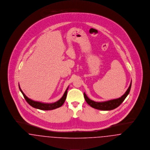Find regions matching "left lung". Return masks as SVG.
<instances>
[{"label":"left lung","mask_w":150,"mask_h":150,"mask_svg":"<svg viewBox=\"0 0 150 150\" xmlns=\"http://www.w3.org/2000/svg\"><path fill=\"white\" fill-rule=\"evenodd\" d=\"M131 84L132 82H131V84L125 93V94L122 96L121 97L117 98V99H114V100H109L107 101H104V102H95L93 100H91L89 99L86 94L84 93V99L86 100V102L92 108L98 109V110H110L116 109L118 106H119L122 102L126 98L127 96L129 94L131 87Z\"/></svg>","instance_id":"obj_1"}]
</instances>
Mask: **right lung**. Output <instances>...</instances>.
<instances>
[{
    "mask_svg": "<svg viewBox=\"0 0 150 150\" xmlns=\"http://www.w3.org/2000/svg\"><path fill=\"white\" fill-rule=\"evenodd\" d=\"M19 88L20 91H21L22 94H23L24 98L25 100H26V102L32 107H33L34 108L36 109H38L40 110H53V109H55L56 108H58L60 106H62L63 103H64L66 97H67V90L68 89V87H67L64 95L63 96V97L56 102L54 103H42L40 102H37V101H34L33 100H31L30 98H29L28 97H26V96L23 93V91H22V90L20 88V86L19 85Z\"/></svg>",
    "mask_w": 150,
    "mask_h": 150,
    "instance_id": "obj_1",
    "label": "right lung"
}]
</instances>
